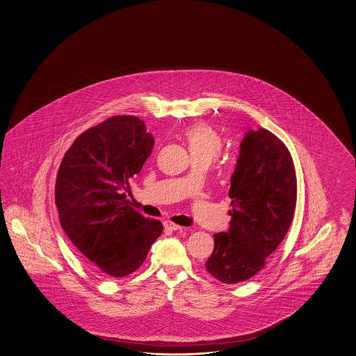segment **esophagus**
Masks as SVG:
<instances>
[{
  "mask_svg": "<svg viewBox=\"0 0 356 356\" xmlns=\"http://www.w3.org/2000/svg\"><path fill=\"white\" fill-rule=\"evenodd\" d=\"M165 229H167V230H172V232H176V230H182L184 227L180 225H176V224L171 222V221H165Z\"/></svg>",
  "mask_w": 356,
  "mask_h": 356,
  "instance_id": "34e87169",
  "label": "esophagus"
}]
</instances>
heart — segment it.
Returning a JSON list of instances; mask_svg holds the SVG:
<instances>
[{
  "label": "heart",
  "mask_w": 356,
  "mask_h": 356,
  "mask_svg": "<svg viewBox=\"0 0 356 356\" xmlns=\"http://www.w3.org/2000/svg\"><path fill=\"white\" fill-rule=\"evenodd\" d=\"M182 139L191 152V159L211 162L222 147V140L206 123H194L182 132Z\"/></svg>",
  "instance_id": "obj_1"
}]
</instances>
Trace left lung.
Wrapping results in <instances>:
<instances>
[{
  "label": "left lung",
  "instance_id": "8db88e82",
  "mask_svg": "<svg viewBox=\"0 0 356 356\" xmlns=\"http://www.w3.org/2000/svg\"><path fill=\"white\" fill-rule=\"evenodd\" d=\"M227 233H217L206 269L225 284L256 275L293 220L297 179L286 144L266 129L248 131L232 176Z\"/></svg>",
  "mask_w": 356,
  "mask_h": 356
}]
</instances>
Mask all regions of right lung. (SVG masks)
<instances>
[{"label": "right lung", "mask_w": 356, "mask_h": 356, "mask_svg": "<svg viewBox=\"0 0 356 356\" xmlns=\"http://www.w3.org/2000/svg\"><path fill=\"white\" fill-rule=\"evenodd\" d=\"M154 145L135 115H113L82 132L65 152L55 182L60 225L79 253L108 277L139 269L163 225L131 206L123 189Z\"/></svg>", "instance_id": "1"}]
</instances>
